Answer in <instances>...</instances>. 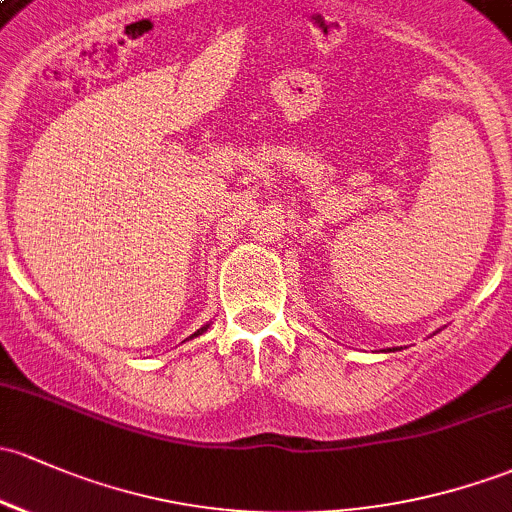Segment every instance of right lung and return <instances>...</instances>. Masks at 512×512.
I'll return each instance as SVG.
<instances>
[{
	"label": "right lung",
	"mask_w": 512,
	"mask_h": 512,
	"mask_svg": "<svg viewBox=\"0 0 512 512\" xmlns=\"http://www.w3.org/2000/svg\"><path fill=\"white\" fill-rule=\"evenodd\" d=\"M205 329H207V327H202V329H197V332H195V334H192V337H197V334H202V332H205Z\"/></svg>",
	"instance_id": "right-lung-1"
}]
</instances>
